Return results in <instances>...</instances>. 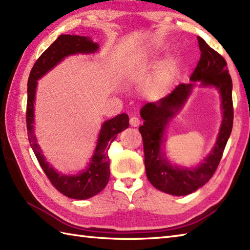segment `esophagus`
Wrapping results in <instances>:
<instances>
[{
    "label": "esophagus",
    "instance_id": "1",
    "mask_svg": "<svg viewBox=\"0 0 250 250\" xmlns=\"http://www.w3.org/2000/svg\"><path fill=\"white\" fill-rule=\"evenodd\" d=\"M140 124H141V120H140V118H137V117L133 116L130 118V125L132 126H139Z\"/></svg>",
    "mask_w": 250,
    "mask_h": 250
}]
</instances>
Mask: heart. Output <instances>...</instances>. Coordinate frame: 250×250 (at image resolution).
<instances>
[{"instance_id":"b5f03b06","label":"heart","mask_w":250,"mask_h":250,"mask_svg":"<svg viewBox=\"0 0 250 250\" xmlns=\"http://www.w3.org/2000/svg\"><path fill=\"white\" fill-rule=\"evenodd\" d=\"M130 70H133V65H130ZM175 73H176V68L175 65L169 63L166 67L159 72L155 78L152 79L151 83V89L153 91L159 93L163 92L169 87V84L172 83L173 78L175 76Z\"/></svg>"}]
</instances>
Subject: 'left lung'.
Returning <instances> with one entry per match:
<instances>
[{
    "instance_id": "8db88e82",
    "label": "left lung",
    "mask_w": 250,
    "mask_h": 250,
    "mask_svg": "<svg viewBox=\"0 0 250 250\" xmlns=\"http://www.w3.org/2000/svg\"><path fill=\"white\" fill-rule=\"evenodd\" d=\"M201 58L191 74V82H201L204 87L219 90L222 106V122L213 150L193 168L172 166L161 152L162 139L167 122L183 107L194 83H180L166 98L156 103H147L141 109L144 124L139 130L143 137L147 178L153 187L172 195H187L205 185L218 167L233 125L232 79L224 57L198 36Z\"/></svg>"
}]
</instances>
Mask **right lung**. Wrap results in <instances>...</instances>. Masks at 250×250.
Listing matches in <instances>:
<instances>
[{"label": "right lung", "instance_id": "right-lung-1", "mask_svg": "<svg viewBox=\"0 0 250 250\" xmlns=\"http://www.w3.org/2000/svg\"><path fill=\"white\" fill-rule=\"evenodd\" d=\"M99 44L93 43L87 36L62 34L47 48L34 63L28 81V101H26V130L30 145L37 161L43 168L52 186L67 198L86 200L101 192L109 180V158L107 151L116 136L129 126V116L120 114L105 121L101 128L98 144L86 171L77 175L58 173L46 162L42 155L34 135V101L37 81L55 67L65 57L76 54H93Z\"/></svg>", "mask_w": 250, "mask_h": 250}]
</instances>
